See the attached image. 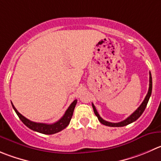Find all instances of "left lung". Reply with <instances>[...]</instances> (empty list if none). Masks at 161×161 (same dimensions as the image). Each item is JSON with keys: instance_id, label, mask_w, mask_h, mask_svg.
<instances>
[{"instance_id": "1", "label": "left lung", "mask_w": 161, "mask_h": 161, "mask_svg": "<svg viewBox=\"0 0 161 161\" xmlns=\"http://www.w3.org/2000/svg\"><path fill=\"white\" fill-rule=\"evenodd\" d=\"M152 88H153L152 76H151V73L149 72V87H148V93H147L145 99H144V101L142 102V104L140 105V107H139V108H137V109L136 110V111H134L132 114H130V115L127 119H125V120L122 121V122H115V123H114V122H108V121L104 120V119H103L102 118L99 116V113L97 112V111H96V107L94 106V104H93V103H92L95 114L97 116L98 119H99V121L101 122V123L103 124V125H108V126H112V127H120V126H125V125H129V124L132 123V122H134V121L137 120V119H138L141 115H142V113L144 112V111H145V108H146V106H147V103H148V99H149V98H150L151 93H152Z\"/></svg>"}]
</instances>
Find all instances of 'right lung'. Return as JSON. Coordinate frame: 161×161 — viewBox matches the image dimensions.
Listing matches in <instances>:
<instances>
[{"label":"right lung","mask_w":161,"mask_h":161,"mask_svg":"<svg viewBox=\"0 0 161 161\" xmlns=\"http://www.w3.org/2000/svg\"><path fill=\"white\" fill-rule=\"evenodd\" d=\"M76 102H77V100L75 99L71 104H70V106L69 107L68 109L66 110V111H65V113L64 114V115L62 116L58 122H54V123L53 124L40 123V122H32V121L29 120L27 118L23 116L20 113H19V111L16 109L14 105L13 104V103H12V105H13V109L16 111V114H17L18 117L19 118V119L22 121L23 123H24V125H27L29 129L32 130L34 131H36V132L41 133V134H56V133L58 132H60L61 130H64L65 128H66L67 126H68V125L70 122V120H71L72 119V116H73V111H74Z\"/></svg>","instance_id":"obj_1"}]
</instances>
